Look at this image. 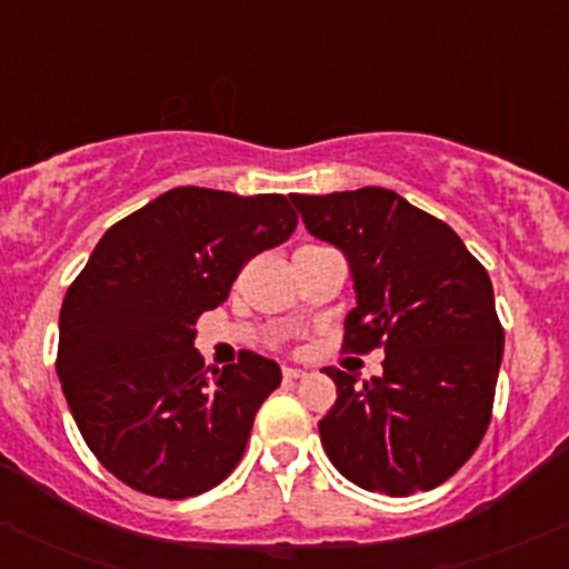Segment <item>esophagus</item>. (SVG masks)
Returning <instances> with one entry per match:
<instances>
[{"mask_svg":"<svg viewBox=\"0 0 569 569\" xmlns=\"http://www.w3.org/2000/svg\"><path fill=\"white\" fill-rule=\"evenodd\" d=\"M302 377H306V371L302 369H283V380L295 382V380H302Z\"/></svg>","mask_w":569,"mask_h":569,"instance_id":"34e87169","label":"esophagus"}]
</instances>
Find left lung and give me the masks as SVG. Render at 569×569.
Masks as SVG:
<instances>
[{
  "instance_id": "8db88e82",
  "label": "left lung",
  "mask_w": 569,
  "mask_h": 569,
  "mask_svg": "<svg viewBox=\"0 0 569 569\" xmlns=\"http://www.w3.org/2000/svg\"><path fill=\"white\" fill-rule=\"evenodd\" d=\"M308 231L347 256L358 306L343 349H386L382 377L338 388L319 421L330 462L386 496L432 490L485 438L503 358V327L487 269L438 217L393 189L291 194Z\"/></svg>"
}]
</instances>
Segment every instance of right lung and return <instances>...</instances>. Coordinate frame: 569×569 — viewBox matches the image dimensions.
<instances>
[{"label":"right lung","instance_id":"right-lung-1","mask_svg":"<svg viewBox=\"0 0 569 569\" xmlns=\"http://www.w3.org/2000/svg\"><path fill=\"white\" fill-rule=\"evenodd\" d=\"M295 228L283 194L176 187L114 222L68 286L57 377L84 443L131 490L200 496L242 460L280 366H203L192 325Z\"/></svg>","mask_w":569,"mask_h":569}]
</instances>
